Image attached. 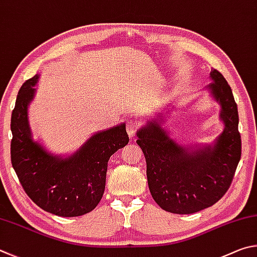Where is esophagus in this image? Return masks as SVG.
I'll return each instance as SVG.
<instances>
[{"mask_svg":"<svg viewBox=\"0 0 257 257\" xmlns=\"http://www.w3.org/2000/svg\"><path fill=\"white\" fill-rule=\"evenodd\" d=\"M139 124H140L139 120L137 118H133V117H130L127 121H126V131H127L128 137L131 139L136 137V132Z\"/></svg>","mask_w":257,"mask_h":257,"instance_id":"obj_1","label":"esophagus"}]
</instances>
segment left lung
Here are the masks:
<instances>
[{"label":"left lung","instance_id":"left-lung-1","mask_svg":"<svg viewBox=\"0 0 257 257\" xmlns=\"http://www.w3.org/2000/svg\"><path fill=\"white\" fill-rule=\"evenodd\" d=\"M210 79L212 82L205 89L219 103L223 123V131L211 145H179L164 127L160 112L137 131L151 195L168 212L191 214L217 203L230 186L240 160L239 118L231 88L217 70L211 71ZM170 109L167 107L166 112Z\"/></svg>","mask_w":257,"mask_h":257}]
</instances>
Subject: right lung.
I'll list each match as a JSON object with an SVG mask.
<instances>
[{
	"label": "right lung",
	"mask_w": 257,
	"mask_h": 257,
	"mask_svg": "<svg viewBox=\"0 0 257 257\" xmlns=\"http://www.w3.org/2000/svg\"><path fill=\"white\" fill-rule=\"evenodd\" d=\"M39 74L18 92L11 116V161L18 178L34 203L60 217H79L100 202L108 160L128 143L125 123L92 134L69 156L54 155L31 133L28 108Z\"/></svg>",
	"instance_id": "obj_1"
}]
</instances>
